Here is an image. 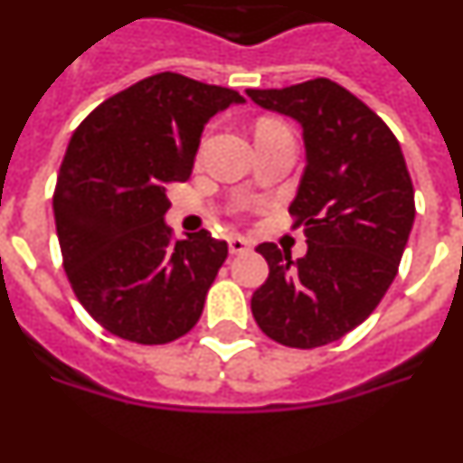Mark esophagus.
Returning <instances> with one entry per match:
<instances>
[{
    "label": "esophagus",
    "instance_id": "1",
    "mask_svg": "<svg viewBox=\"0 0 463 463\" xmlns=\"http://www.w3.org/2000/svg\"><path fill=\"white\" fill-rule=\"evenodd\" d=\"M252 250V243L243 236H232L229 239V252L232 255H243V252H250Z\"/></svg>",
    "mask_w": 463,
    "mask_h": 463
}]
</instances>
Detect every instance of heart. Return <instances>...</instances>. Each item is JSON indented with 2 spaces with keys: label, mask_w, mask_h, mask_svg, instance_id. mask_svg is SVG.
<instances>
[{
  "label": "heart",
  "mask_w": 463,
  "mask_h": 463,
  "mask_svg": "<svg viewBox=\"0 0 463 463\" xmlns=\"http://www.w3.org/2000/svg\"><path fill=\"white\" fill-rule=\"evenodd\" d=\"M280 125V122H276V120H261L260 125H257V129H269V127H278Z\"/></svg>",
  "instance_id": "obj_1"
}]
</instances>
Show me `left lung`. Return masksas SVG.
I'll list each match as a JSON object with an SVG mask.
<instances>
[{
	"label": "left lung",
	"instance_id": "1",
	"mask_svg": "<svg viewBox=\"0 0 463 463\" xmlns=\"http://www.w3.org/2000/svg\"><path fill=\"white\" fill-rule=\"evenodd\" d=\"M261 109L304 127L306 169L289 215L308 252L292 260L260 243L269 278L252 294L260 329L310 350L343 338L380 304L399 271L415 220V190L401 146L369 106L329 79L245 90Z\"/></svg>",
	"mask_w": 463,
	"mask_h": 463
}]
</instances>
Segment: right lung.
<instances>
[{
    "label": "right lung",
    "instance_id": "1",
    "mask_svg": "<svg viewBox=\"0 0 463 463\" xmlns=\"http://www.w3.org/2000/svg\"><path fill=\"white\" fill-rule=\"evenodd\" d=\"M236 90L162 71L101 101L69 141L52 211L83 308L113 336L165 345L199 322L227 243L174 239L166 192L190 178L203 125Z\"/></svg>",
    "mask_w": 463,
    "mask_h": 463
}]
</instances>
